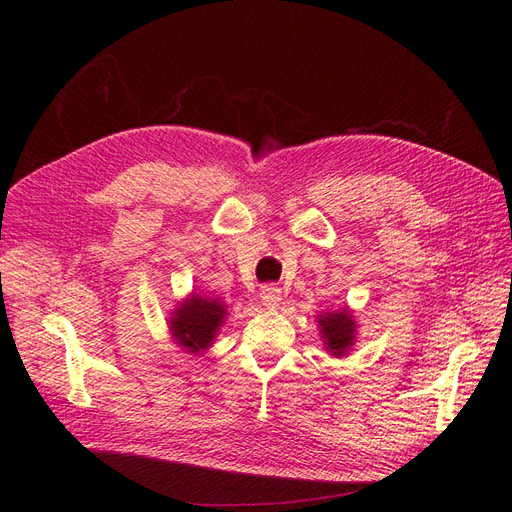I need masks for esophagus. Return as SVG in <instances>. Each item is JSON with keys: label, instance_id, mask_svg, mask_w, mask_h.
<instances>
[{"label": "esophagus", "instance_id": "1", "mask_svg": "<svg viewBox=\"0 0 512 512\" xmlns=\"http://www.w3.org/2000/svg\"><path fill=\"white\" fill-rule=\"evenodd\" d=\"M260 301H262V305H265L267 309L280 307L282 305V290L277 288V286H273V284L262 286L260 288Z\"/></svg>", "mask_w": 512, "mask_h": 512}]
</instances>
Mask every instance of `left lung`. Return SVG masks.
Listing matches in <instances>:
<instances>
[{"label": "left lung", "instance_id": "1", "mask_svg": "<svg viewBox=\"0 0 512 512\" xmlns=\"http://www.w3.org/2000/svg\"><path fill=\"white\" fill-rule=\"evenodd\" d=\"M316 322L322 346L331 356L342 359V356L352 352L356 344V335H359V324H356V318L348 305L318 314Z\"/></svg>", "mask_w": 512, "mask_h": 512}]
</instances>
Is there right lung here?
Masks as SVG:
<instances>
[{"label": "right lung", "mask_w": 512, "mask_h": 512, "mask_svg": "<svg viewBox=\"0 0 512 512\" xmlns=\"http://www.w3.org/2000/svg\"><path fill=\"white\" fill-rule=\"evenodd\" d=\"M228 318V307L218 297L190 292L177 303L168 318V333L173 342L188 354H205L218 337Z\"/></svg>", "instance_id": "1"}]
</instances>
